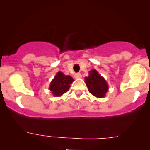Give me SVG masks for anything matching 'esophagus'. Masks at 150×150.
Returning <instances> with one entry per match:
<instances>
[{
    "label": "esophagus",
    "instance_id": "1",
    "mask_svg": "<svg viewBox=\"0 0 150 150\" xmlns=\"http://www.w3.org/2000/svg\"><path fill=\"white\" fill-rule=\"evenodd\" d=\"M75 78H77V79H78V78H82V75H81V73H76L75 75Z\"/></svg>",
    "mask_w": 150,
    "mask_h": 150
}]
</instances>
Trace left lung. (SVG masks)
<instances>
[{"label": "left lung", "instance_id": "left-lung-1", "mask_svg": "<svg viewBox=\"0 0 150 150\" xmlns=\"http://www.w3.org/2000/svg\"><path fill=\"white\" fill-rule=\"evenodd\" d=\"M88 73V76L85 78L88 91L96 97L104 98L109 89L106 80L96 69H91Z\"/></svg>", "mask_w": 150, "mask_h": 150}]
</instances>
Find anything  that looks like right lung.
Segmentation results:
<instances>
[{
  "mask_svg": "<svg viewBox=\"0 0 150 150\" xmlns=\"http://www.w3.org/2000/svg\"><path fill=\"white\" fill-rule=\"evenodd\" d=\"M74 79L71 76L65 75L62 72H58L50 83L49 90L53 96L59 97L68 91Z\"/></svg>",
  "mask_w": 150,
  "mask_h": 150,
  "instance_id": "obj_1",
  "label": "right lung"
}]
</instances>
